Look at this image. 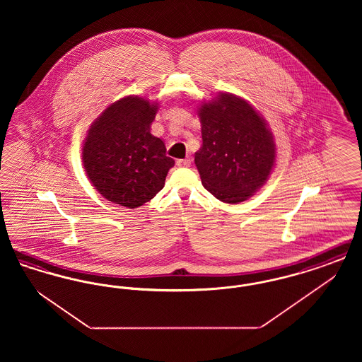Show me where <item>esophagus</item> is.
Returning a JSON list of instances; mask_svg holds the SVG:
<instances>
[{
  "label": "esophagus",
  "instance_id": "1",
  "mask_svg": "<svg viewBox=\"0 0 362 362\" xmlns=\"http://www.w3.org/2000/svg\"><path fill=\"white\" fill-rule=\"evenodd\" d=\"M177 167H189L191 165V158L186 157V158H180L176 161Z\"/></svg>",
  "mask_w": 362,
  "mask_h": 362
}]
</instances>
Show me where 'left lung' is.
Segmentation results:
<instances>
[{"label":"left lung","instance_id":"8db88e82","mask_svg":"<svg viewBox=\"0 0 362 362\" xmlns=\"http://www.w3.org/2000/svg\"><path fill=\"white\" fill-rule=\"evenodd\" d=\"M198 115L202 146L195 153V165L204 187L225 204L245 201L273 170L272 132L251 104L230 93L202 104Z\"/></svg>","mask_w":362,"mask_h":362}]
</instances>
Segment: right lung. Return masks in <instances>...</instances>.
<instances>
[{
	"label": "right lung",
	"instance_id": "1",
	"mask_svg": "<svg viewBox=\"0 0 362 362\" xmlns=\"http://www.w3.org/2000/svg\"><path fill=\"white\" fill-rule=\"evenodd\" d=\"M157 103L127 96L92 123L83 146L86 175L105 199L136 209L164 187L175 161L151 133Z\"/></svg>",
	"mask_w": 362,
	"mask_h": 362
}]
</instances>
